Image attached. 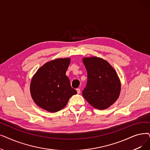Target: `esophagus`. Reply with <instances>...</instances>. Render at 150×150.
Masks as SVG:
<instances>
[{
    "label": "esophagus",
    "instance_id": "1",
    "mask_svg": "<svg viewBox=\"0 0 150 150\" xmlns=\"http://www.w3.org/2000/svg\"><path fill=\"white\" fill-rule=\"evenodd\" d=\"M76 91H77V93L78 94H80V89H79V88L76 89Z\"/></svg>",
    "mask_w": 150,
    "mask_h": 150
}]
</instances>
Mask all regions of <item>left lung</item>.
Masks as SVG:
<instances>
[{
    "mask_svg": "<svg viewBox=\"0 0 150 150\" xmlns=\"http://www.w3.org/2000/svg\"><path fill=\"white\" fill-rule=\"evenodd\" d=\"M88 81L82 94L95 108L105 110L118 100L121 81L116 70L107 61L96 56L83 58Z\"/></svg>",
    "mask_w": 150,
    "mask_h": 150,
    "instance_id": "8db88e82",
    "label": "left lung"
}]
</instances>
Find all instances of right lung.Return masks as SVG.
Here are the masks:
<instances>
[{"mask_svg": "<svg viewBox=\"0 0 150 150\" xmlns=\"http://www.w3.org/2000/svg\"><path fill=\"white\" fill-rule=\"evenodd\" d=\"M70 58H57L43 64L33 76L30 91L32 99L41 108L51 113L64 108L77 93L66 75Z\"/></svg>", "mask_w": 150, "mask_h": 150, "instance_id": "add662e5", "label": "right lung"}]
</instances>
